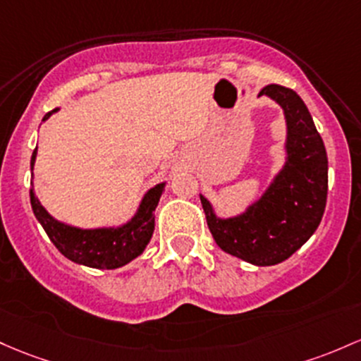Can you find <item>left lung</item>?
<instances>
[{
	"instance_id": "left-lung-1",
	"label": "left lung",
	"mask_w": 361,
	"mask_h": 361,
	"mask_svg": "<svg viewBox=\"0 0 361 361\" xmlns=\"http://www.w3.org/2000/svg\"><path fill=\"white\" fill-rule=\"evenodd\" d=\"M277 102L286 121L284 164L243 212L219 217L200 195L207 226L221 250L265 267L290 259L319 228L327 202V152L312 114L295 90L267 85L259 92Z\"/></svg>"
}]
</instances>
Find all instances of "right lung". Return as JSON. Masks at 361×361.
<instances>
[{
    "mask_svg": "<svg viewBox=\"0 0 361 361\" xmlns=\"http://www.w3.org/2000/svg\"><path fill=\"white\" fill-rule=\"evenodd\" d=\"M58 111L59 108L46 113L42 121L49 120L51 114ZM35 157H37V147L34 149L32 159H30V171H34ZM30 185H34V181H30ZM164 187L166 181H161L149 188L142 197L135 214L126 223L118 226L78 228V226L61 223L42 207L34 187H30V205H32L35 219L41 223L46 235L66 259L92 269H118L142 255V252L149 245L154 226H156L154 212H156Z\"/></svg>",
    "mask_w": 361,
    "mask_h": 361,
    "instance_id": "right-lung-1",
    "label": "right lung"
}]
</instances>
